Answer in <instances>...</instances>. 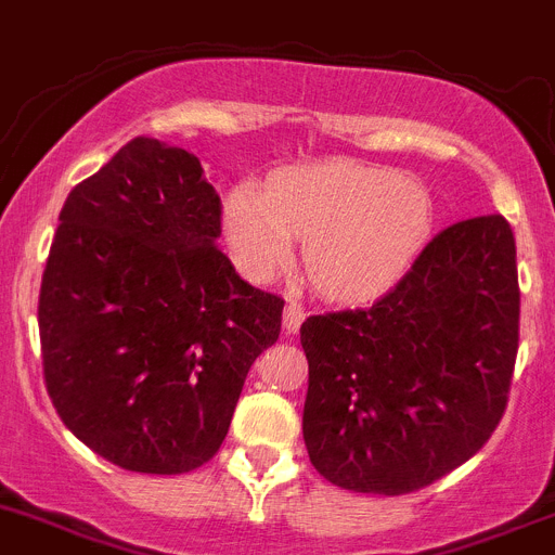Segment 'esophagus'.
Masks as SVG:
<instances>
[{"label": "esophagus", "instance_id": "34e87169", "mask_svg": "<svg viewBox=\"0 0 555 555\" xmlns=\"http://www.w3.org/2000/svg\"><path fill=\"white\" fill-rule=\"evenodd\" d=\"M304 318H307V314H304L301 304H287V307H284V328H287V334H296L298 328H301Z\"/></svg>", "mask_w": 555, "mask_h": 555}]
</instances>
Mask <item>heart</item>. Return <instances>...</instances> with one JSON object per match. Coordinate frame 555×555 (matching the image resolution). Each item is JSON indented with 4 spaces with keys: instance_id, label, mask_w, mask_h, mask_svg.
I'll return each instance as SVG.
<instances>
[{
    "instance_id": "heart-1",
    "label": "heart",
    "mask_w": 555,
    "mask_h": 555,
    "mask_svg": "<svg viewBox=\"0 0 555 555\" xmlns=\"http://www.w3.org/2000/svg\"><path fill=\"white\" fill-rule=\"evenodd\" d=\"M223 237L234 266L266 282L304 243L309 282L334 301H367L389 289L426 246L434 204L423 184L353 159L284 168L234 184L223 198Z\"/></svg>"
}]
</instances>
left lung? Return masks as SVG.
Listing matches in <instances>:
<instances>
[{"label":"left lung","instance_id":"left-lung-1","mask_svg":"<svg viewBox=\"0 0 555 555\" xmlns=\"http://www.w3.org/2000/svg\"><path fill=\"white\" fill-rule=\"evenodd\" d=\"M517 339L506 218L439 232L373 307L304 321V442L314 470L373 495H403L456 470L501 423Z\"/></svg>","mask_w":555,"mask_h":555}]
</instances>
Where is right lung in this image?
<instances>
[{"label":"right lung","instance_id":"1","mask_svg":"<svg viewBox=\"0 0 555 555\" xmlns=\"http://www.w3.org/2000/svg\"><path fill=\"white\" fill-rule=\"evenodd\" d=\"M221 198L196 154L134 138L60 209L38 301L60 421L132 473L216 456L284 301L218 248Z\"/></svg>","mask_w":555,"mask_h":555}]
</instances>
